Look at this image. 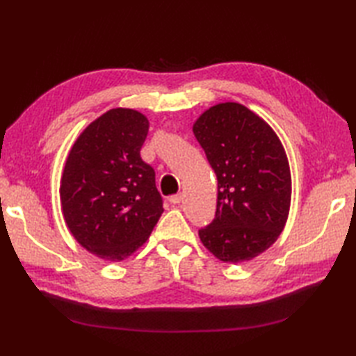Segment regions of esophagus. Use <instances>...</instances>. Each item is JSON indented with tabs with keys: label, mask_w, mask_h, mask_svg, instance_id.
Here are the masks:
<instances>
[{
	"label": "esophagus",
	"mask_w": 356,
	"mask_h": 356,
	"mask_svg": "<svg viewBox=\"0 0 356 356\" xmlns=\"http://www.w3.org/2000/svg\"><path fill=\"white\" fill-rule=\"evenodd\" d=\"M184 195L182 194H176V195H171L170 197V203H172V205H179L180 202H182Z\"/></svg>",
	"instance_id": "1"
}]
</instances>
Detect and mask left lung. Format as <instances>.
<instances>
[{"instance_id":"1","label":"left lung","mask_w":356,"mask_h":356,"mask_svg":"<svg viewBox=\"0 0 356 356\" xmlns=\"http://www.w3.org/2000/svg\"><path fill=\"white\" fill-rule=\"evenodd\" d=\"M217 176L216 217L199 229L218 260L240 263L274 243L291 205V172L274 130L237 102L207 110L193 127Z\"/></svg>"}]
</instances>
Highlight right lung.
I'll return each mask as SVG.
<instances>
[{
	"label": "right lung",
	"mask_w": 356,
	"mask_h": 356,
	"mask_svg": "<svg viewBox=\"0 0 356 356\" xmlns=\"http://www.w3.org/2000/svg\"><path fill=\"white\" fill-rule=\"evenodd\" d=\"M147 134L142 113L113 108L82 131L67 157L59 190L65 223L99 259L131 255L163 213L156 172L140 157Z\"/></svg>",
	"instance_id": "add662e5"
}]
</instances>
